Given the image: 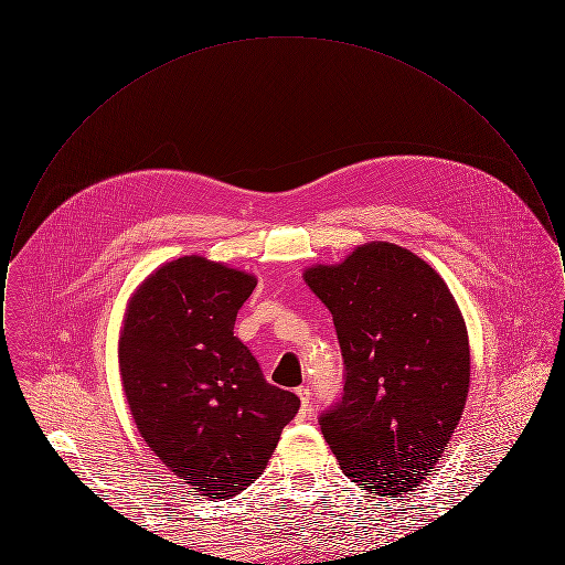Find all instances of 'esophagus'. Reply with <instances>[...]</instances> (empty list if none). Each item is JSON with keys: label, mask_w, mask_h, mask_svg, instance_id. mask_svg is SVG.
Instances as JSON below:
<instances>
[{"label": "esophagus", "mask_w": 565, "mask_h": 565, "mask_svg": "<svg viewBox=\"0 0 565 565\" xmlns=\"http://www.w3.org/2000/svg\"><path fill=\"white\" fill-rule=\"evenodd\" d=\"M296 394H298V398H300V413H309V408H311V392H309V387H305V385H300V387H296Z\"/></svg>", "instance_id": "34e87169"}]
</instances>
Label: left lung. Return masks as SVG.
Here are the masks:
<instances>
[{
  "label": "left lung",
  "instance_id": "obj_1",
  "mask_svg": "<svg viewBox=\"0 0 565 565\" xmlns=\"http://www.w3.org/2000/svg\"><path fill=\"white\" fill-rule=\"evenodd\" d=\"M302 277L332 313L345 364L343 396L320 415L323 438L353 483L403 495L445 454L468 396L456 298L426 260L387 242Z\"/></svg>",
  "mask_w": 565,
  "mask_h": 565
}]
</instances>
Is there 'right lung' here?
I'll return each mask as SVG.
<instances>
[{"mask_svg": "<svg viewBox=\"0 0 565 565\" xmlns=\"http://www.w3.org/2000/svg\"><path fill=\"white\" fill-rule=\"evenodd\" d=\"M256 277L182 256L148 275L129 300L118 341L135 426L196 495L228 500L267 468L298 396L265 381L235 337Z\"/></svg>", "mask_w": 565, "mask_h": 565, "instance_id": "right-lung-1", "label": "right lung"}]
</instances>
